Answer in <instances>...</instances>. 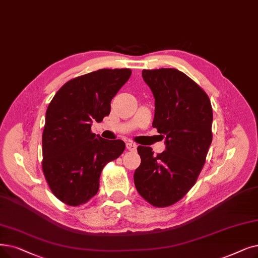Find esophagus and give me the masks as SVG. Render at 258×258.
Listing matches in <instances>:
<instances>
[{
    "label": "esophagus",
    "instance_id": "esophagus-1",
    "mask_svg": "<svg viewBox=\"0 0 258 258\" xmlns=\"http://www.w3.org/2000/svg\"><path fill=\"white\" fill-rule=\"evenodd\" d=\"M126 149L128 150V151H136V149H137V145L134 143V142H127L126 143Z\"/></svg>",
    "mask_w": 258,
    "mask_h": 258
}]
</instances>
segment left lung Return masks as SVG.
<instances>
[{
  "label": "left lung",
  "mask_w": 258,
  "mask_h": 258,
  "mask_svg": "<svg viewBox=\"0 0 258 258\" xmlns=\"http://www.w3.org/2000/svg\"><path fill=\"white\" fill-rule=\"evenodd\" d=\"M142 78L155 98L153 126L164 138L165 151L156 156L150 147H138L141 163L134 182L148 203L169 207L203 170L212 142V105L204 89L178 70H143Z\"/></svg>",
  "instance_id": "left-lung-1"
}]
</instances>
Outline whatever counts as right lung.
<instances>
[{"label": "right lung", "instance_id": "add662e5", "mask_svg": "<svg viewBox=\"0 0 258 258\" xmlns=\"http://www.w3.org/2000/svg\"><path fill=\"white\" fill-rule=\"evenodd\" d=\"M132 75L128 69L99 70L66 82L49 103L42 136L43 173L62 203L86 204L99 189L104 165L125 149L122 140L92 133L94 120L109 115L110 101Z\"/></svg>", "mask_w": 258, "mask_h": 258}]
</instances>
